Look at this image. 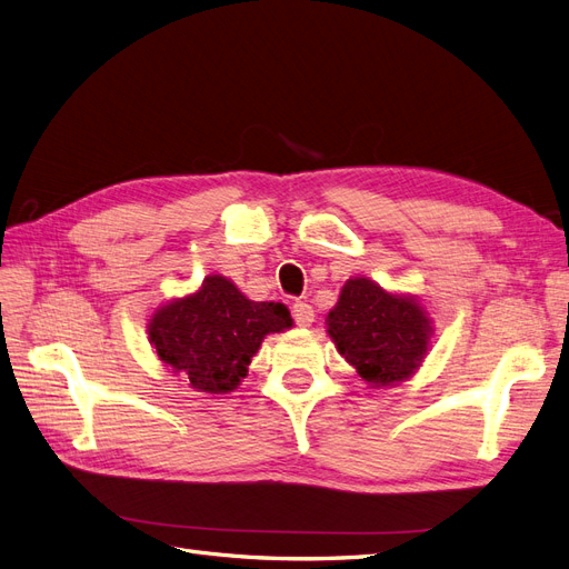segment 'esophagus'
<instances>
[{
	"instance_id": "1",
	"label": "esophagus",
	"mask_w": 569,
	"mask_h": 569,
	"mask_svg": "<svg viewBox=\"0 0 569 569\" xmlns=\"http://www.w3.org/2000/svg\"><path fill=\"white\" fill-rule=\"evenodd\" d=\"M292 319H296V323L300 328L311 326L313 323V309H311V305H307V302H296V305H292Z\"/></svg>"
}]
</instances>
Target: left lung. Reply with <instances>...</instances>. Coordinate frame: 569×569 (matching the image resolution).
I'll list each match as a JSON object with an SVG mask.
<instances>
[{
	"instance_id": "left-lung-1",
	"label": "left lung",
	"mask_w": 569,
	"mask_h": 569,
	"mask_svg": "<svg viewBox=\"0 0 569 569\" xmlns=\"http://www.w3.org/2000/svg\"><path fill=\"white\" fill-rule=\"evenodd\" d=\"M326 332L370 389H385L410 380L425 363L433 321L417 296L353 277L328 311Z\"/></svg>"
}]
</instances>
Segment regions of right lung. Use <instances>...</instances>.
Returning a JSON list of instances; mask_svg holds the SVG:
<instances>
[{
	"label": "right lung",
	"instance_id": "add662e5",
	"mask_svg": "<svg viewBox=\"0 0 569 569\" xmlns=\"http://www.w3.org/2000/svg\"><path fill=\"white\" fill-rule=\"evenodd\" d=\"M292 328L281 302H252L220 273H210L184 298H173L147 323L159 361L208 396L239 389L248 366L271 332Z\"/></svg>",
	"mask_w": 569,
	"mask_h": 569
}]
</instances>
